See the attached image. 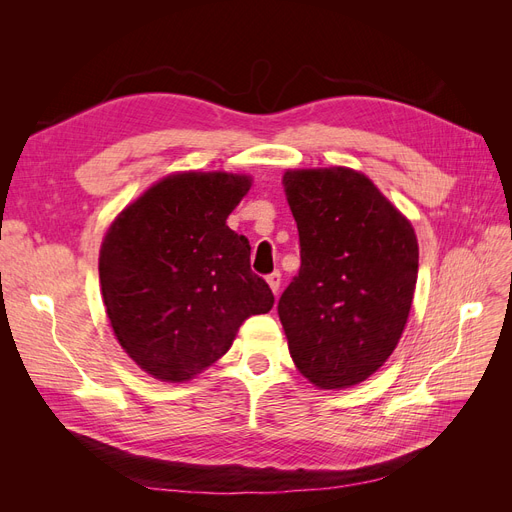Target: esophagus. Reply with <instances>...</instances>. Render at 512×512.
Wrapping results in <instances>:
<instances>
[{
	"mask_svg": "<svg viewBox=\"0 0 512 512\" xmlns=\"http://www.w3.org/2000/svg\"><path fill=\"white\" fill-rule=\"evenodd\" d=\"M267 284L271 286L273 294L280 292V286H282V273H280V271H273L271 275H267Z\"/></svg>",
	"mask_w": 512,
	"mask_h": 512,
	"instance_id": "34e87169",
	"label": "esophagus"
}]
</instances>
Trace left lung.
Instances as JSON below:
<instances>
[{
  "mask_svg": "<svg viewBox=\"0 0 512 512\" xmlns=\"http://www.w3.org/2000/svg\"><path fill=\"white\" fill-rule=\"evenodd\" d=\"M301 269L277 303L288 350L320 389L367 380L393 354L418 275L412 224L352 168L286 170Z\"/></svg>",
  "mask_w": 512,
  "mask_h": 512,
  "instance_id": "1",
  "label": "left lung"
}]
</instances>
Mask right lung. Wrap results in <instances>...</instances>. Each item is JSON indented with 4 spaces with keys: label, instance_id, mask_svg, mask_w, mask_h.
<instances>
[{
    "label": "right lung",
    "instance_id": "obj_1",
    "mask_svg": "<svg viewBox=\"0 0 512 512\" xmlns=\"http://www.w3.org/2000/svg\"><path fill=\"white\" fill-rule=\"evenodd\" d=\"M252 188L232 173H179L123 209L100 250V286L121 348L162 382H185L228 352L243 320L273 307L250 241L226 218Z\"/></svg>",
    "mask_w": 512,
    "mask_h": 512
}]
</instances>
